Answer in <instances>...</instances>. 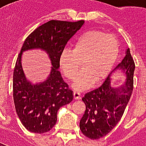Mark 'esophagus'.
Returning <instances> with one entry per match:
<instances>
[{
    "label": "esophagus",
    "instance_id": "1",
    "mask_svg": "<svg viewBox=\"0 0 146 146\" xmlns=\"http://www.w3.org/2000/svg\"><path fill=\"white\" fill-rule=\"evenodd\" d=\"M73 98L75 100H78V99H80V93L78 92V91H73Z\"/></svg>",
    "mask_w": 146,
    "mask_h": 146
}]
</instances>
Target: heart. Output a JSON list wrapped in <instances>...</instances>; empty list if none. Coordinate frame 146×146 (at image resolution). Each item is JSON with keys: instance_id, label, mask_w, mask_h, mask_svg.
<instances>
[{"instance_id": "1", "label": "heart", "mask_w": 146, "mask_h": 146, "mask_svg": "<svg viewBox=\"0 0 146 146\" xmlns=\"http://www.w3.org/2000/svg\"><path fill=\"white\" fill-rule=\"evenodd\" d=\"M119 54V42L111 34L88 30L76 38L70 50L59 57V67L65 76L73 80L83 66L73 84L75 89L88 88L94 81L100 82L111 73Z\"/></svg>"}]
</instances>
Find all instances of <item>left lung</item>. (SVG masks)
<instances>
[{
	"instance_id": "left-lung-1",
	"label": "left lung",
	"mask_w": 146,
	"mask_h": 146,
	"mask_svg": "<svg viewBox=\"0 0 146 146\" xmlns=\"http://www.w3.org/2000/svg\"><path fill=\"white\" fill-rule=\"evenodd\" d=\"M135 62L127 49L125 56L116 69L126 73V83L121 88L111 86L110 76L101 86L87 93L82 98L86 110L80 121L82 133L90 139L103 138L116 126L125 111L133 90Z\"/></svg>"
}]
</instances>
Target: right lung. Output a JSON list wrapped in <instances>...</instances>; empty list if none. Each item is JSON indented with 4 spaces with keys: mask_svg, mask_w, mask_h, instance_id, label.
Listing matches in <instances>:
<instances>
[{
    "mask_svg": "<svg viewBox=\"0 0 146 146\" xmlns=\"http://www.w3.org/2000/svg\"><path fill=\"white\" fill-rule=\"evenodd\" d=\"M84 24V20H51L35 29L24 42L14 69L13 98L19 119L33 133L51 130L56 124L58 110L73 100V91L58 70L59 57L68 41ZM32 48L45 50L53 66L47 80L37 84L27 80L21 66L22 52Z\"/></svg>",
    "mask_w": 146,
    "mask_h": 146,
    "instance_id": "add662e5",
    "label": "right lung"
}]
</instances>
